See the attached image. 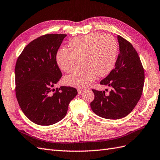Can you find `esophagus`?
<instances>
[{"label": "esophagus", "instance_id": "esophagus-1", "mask_svg": "<svg viewBox=\"0 0 160 160\" xmlns=\"http://www.w3.org/2000/svg\"><path fill=\"white\" fill-rule=\"evenodd\" d=\"M83 91H84V89H82V88H78V92L79 94H81Z\"/></svg>", "mask_w": 160, "mask_h": 160}]
</instances>
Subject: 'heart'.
<instances>
[{
    "label": "heart",
    "mask_w": 160,
    "mask_h": 160,
    "mask_svg": "<svg viewBox=\"0 0 160 160\" xmlns=\"http://www.w3.org/2000/svg\"><path fill=\"white\" fill-rule=\"evenodd\" d=\"M69 47L57 54L58 66L66 73H73L65 82L76 87H86L98 77L107 76L113 69L117 55V43L112 36L94 32L69 41Z\"/></svg>",
    "instance_id": "obj_1"
}]
</instances>
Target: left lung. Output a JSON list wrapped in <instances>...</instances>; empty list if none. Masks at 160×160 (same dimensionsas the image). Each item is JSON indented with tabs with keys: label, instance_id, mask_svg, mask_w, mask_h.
Masks as SVG:
<instances>
[{
	"label": "left lung",
	"instance_id": "left-lung-1",
	"mask_svg": "<svg viewBox=\"0 0 160 160\" xmlns=\"http://www.w3.org/2000/svg\"><path fill=\"white\" fill-rule=\"evenodd\" d=\"M119 54L115 68L100 84L112 88L105 91L92 89L94 100L91 103L93 112L108 119H119L130 113L142 95L144 72L139 56L132 44L118 35Z\"/></svg>",
	"mask_w": 160,
	"mask_h": 160
}]
</instances>
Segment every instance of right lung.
<instances>
[{
  "mask_svg": "<svg viewBox=\"0 0 160 160\" xmlns=\"http://www.w3.org/2000/svg\"><path fill=\"white\" fill-rule=\"evenodd\" d=\"M67 36L47 34L24 48L15 68L16 95L29 120L50 125L62 120L78 91L71 87L53 88L62 76L57 62V51Z\"/></svg>",
  "mask_w": 160,
  "mask_h": 160,
  "instance_id": "obj_1",
  "label": "right lung"
}]
</instances>
